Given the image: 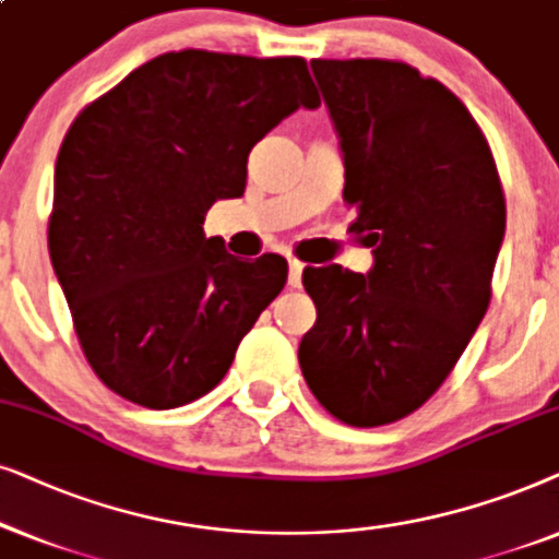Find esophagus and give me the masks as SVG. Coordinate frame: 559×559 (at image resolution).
Listing matches in <instances>:
<instances>
[{"label": "esophagus", "mask_w": 559, "mask_h": 559, "mask_svg": "<svg viewBox=\"0 0 559 559\" xmlns=\"http://www.w3.org/2000/svg\"><path fill=\"white\" fill-rule=\"evenodd\" d=\"M301 273H304L301 260H296V258L288 260V286L299 288L301 286Z\"/></svg>", "instance_id": "1"}]
</instances>
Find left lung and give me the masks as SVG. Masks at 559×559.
I'll list each match as a JSON object with an SVG mask.
<instances>
[{"label": "left lung", "mask_w": 559, "mask_h": 559, "mask_svg": "<svg viewBox=\"0 0 559 559\" xmlns=\"http://www.w3.org/2000/svg\"><path fill=\"white\" fill-rule=\"evenodd\" d=\"M311 71L345 155L349 229L376 263L304 267L317 322L299 366L334 419L383 427L435 396L486 317L503 186L478 122L437 79L383 58Z\"/></svg>", "instance_id": "1"}]
</instances>
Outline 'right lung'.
Segmentation results:
<instances>
[{
  "label": "right lung",
  "mask_w": 559,
  "mask_h": 559,
  "mask_svg": "<svg viewBox=\"0 0 559 559\" xmlns=\"http://www.w3.org/2000/svg\"><path fill=\"white\" fill-rule=\"evenodd\" d=\"M299 107H319L304 58L189 48L73 119L48 250L79 345L117 396L145 408L202 399L284 292L286 258L248 263L202 225L217 199L242 197L252 145Z\"/></svg>",
  "instance_id": "1"
}]
</instances>
